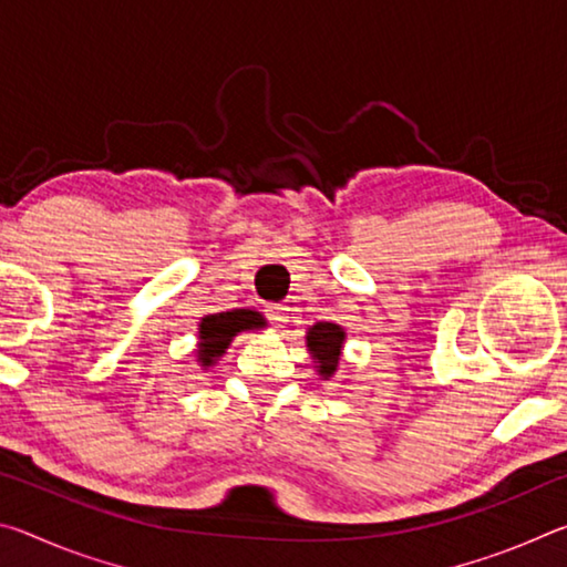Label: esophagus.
I'll list each match as a JSON object with an SVG mask.
<instances>
[{"label": "esophagus", "mask_w": 567, "mask_h": 567, "mask_svg": "<svg viewBox=\"0 0 567 567\" xmlns=\"http://www.w3.org/2000/svg\"><path fill=\"white\" fill-rule=\"evenodd\" d=\"M265 315H267V320L275 322V324H285L287 322V307L285 305H267L265 307Z\"/></svg>", "instance_id": "esophagus-1"}]
</instances>
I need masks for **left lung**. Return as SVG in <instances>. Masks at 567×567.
Returning <instances> with one entry per match:
<instances>
[{
    "instance_id": "obj_1",
    "label": "left lung",
    "mask_w": 567,
    "mask_h": 567,
    "mask_svg": "<svg viewBox=\"0 0 567 567\" xmlns=\"http://www.w3.org/2000/svg\"><path fill=\"white\" fill-rule=\"evenodd\" d=\"M344 332L342 328L332 322H318L315 328L307 332V348H310L312 358L320 362V375L328 380L332 372L338 370L340 362V350H342Z\"/></svg>"
}]
</instances>
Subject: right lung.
Instances as JSON below:
<instances>
[{"mask_svg": "<svg viewBox=\"0 0 567 567\" xmlns=\"http://www.w3.org/2000/svg\"><path fill=\"white\" fill-rule=\"evenodd\" d=\"M265 328V320L260 312L252 310H233V312H217L207 315L199 322V350L197 358L203 362V368L213 364L215 358H219L227 350V344L233 342L237 332Z\"/></svg>", "mask_w": 567, "mask_h": 567, "instance_id": "1", "label": "right lung"}]
</instances>
